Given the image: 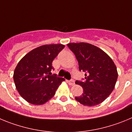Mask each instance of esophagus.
Instances as JSON below:
<instances>
[{"label": "esophagus", "mask_w": 132, "mask_h": 132, "mask_svg": "<svg viewBox=\"0 0 132 132\" xmlns=\"http://www.w3.org/2000/svg\"><path fill=\"white\" fill-rule=\"evenodd\" d=\"M68 83L69 85H73L75 84V81L73 79H71V80H68Z\"/></svg>", "instance_id": "obj_1"}]
</instances>
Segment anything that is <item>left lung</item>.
Instances as JSON below:
<instances>
[{
	"label": "left lung",
	"mask_w": 132,
	"mask_h": 132,
	"mask_svg": "<svg viewBox=\"0 0 132 132\" xmlns=\"http://www.w3.org/2000/svg\"><path fill=\"white\" fill-rule=\"evenodd\" d=\"M74 53L79 71L85 72V80L76 81L83 93L75 99L85 106H95L104 101L113 91L118 78L116 65L103 50L87 43L67 45Z\"/></svg>",
	"instance_id": "obj_1"
}]
</instances>
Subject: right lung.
Here are the masks:
<instances>
[{
	"label": "right lung",
	"instance_id": "obj_1",
	"mask_svg": "<svg viewBox=\"0 0 132 132\" xmlns=\"http://www.w3.org/2000/svg\"><path fill=\"white\" fill-rule=\"evenodd\" d=\"M64 47L62 44L42 45L31 51L19 62L13 78L18 91L26 101L40 105L55 95L65 79L52 75V62Z\"/></svg>",
	"mask_w": 132,
	"mask_h": 132
}]
</instances>
